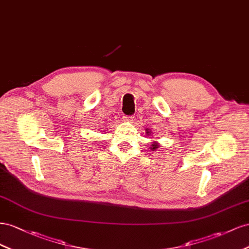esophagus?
Instances as JSON below:
<instances>
[{
	"instance_id": "obj_1",
	"label": "esophagus",
	"mask_w": 249,
	"mask_h": 249,
	"mask_svg": "<svg viewBox=\"0 0 249 249\" xmlns=\"http://www.w3.org/2000/svg\"><path fill=\"white\" fill-rule=\"evenodd\" d=\"M123 120L125 122H131L133 121V116H123Z\"/></svg>"
}]
</instances>
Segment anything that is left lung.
Instances as JSON below:
<instances>
[{"label":"left lung","instance_id":"obj_1","mask_svg":"<svg viewBox=\"0 0 249 249\" xmlns=\"http://www.w3.org/2000/svg\"><path fill=\"white\" fill-rule=\"evenodd\" d=\"M146 134H147L148 137H150V136H151V130L147 128V129H146ZM159 147H160V144L158 143V142H156V141H153V143L151 144V146L149 147V148H150L152 151H154V150H156V149H158Z\"/></svg>","mask_w":249,"mask_h":249}]
</instances>
